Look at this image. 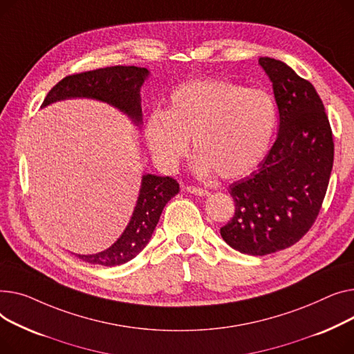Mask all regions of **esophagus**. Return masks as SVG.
Returning a JSON list of instances; mask_svg holds the SVG:
<instances>
[{
  "mask_svg": "<svg viewBox=\"0 0 354 354\" xmlns=\"http://www.w3.org/2000/svg\"><path fill=\"white\" fill-rule=\"evenodd\" d=\"M187 192L189 193H192V194H194V196H201V197H204V196H209L210 193L207 192V190H204V189H200V187H194V185H189L185 189Z\"/></svg>",
  "mask_w": 354,
  "mask_h": 354,
  "instance_id": "obj_1",
  "label": "esophagus"
}]
</instances>
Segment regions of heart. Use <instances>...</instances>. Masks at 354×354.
Masks as SVG:
<instances>
[{
	"mask_svg": "<svg viewBox=\"0 0 354 354\" xmlns=\"http://www.w3.org/2000/svg\"><path fill=\"white\" fill-rule=\"evenodd\" d=\"M277 126V106L267 91L225 80L190 81L176 88L167 111H154L144 127L153 160L174 169L193 138L200 174L240 178L263 160Z\"/></svg>",
	"mask_w": 354,
	"mask_h": 354,
	"instance_id": "b5f03b06",
	"label": "heart"
}]
</instances>
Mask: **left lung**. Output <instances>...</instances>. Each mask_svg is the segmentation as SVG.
<instances>
[{
    "label": "left lung",
    "mask_w": 354,
    "mask_h": 354,
    "mask_svg": "<svg viewBox=\"0 0 354 354\" xmlns=\"http://www.w3.org/2000/svg\"><path fill=\"white\" fill-rule=\"evenodd\" d=\"M279 107V134L259 170L228 187L236 212L220 228L234 250L266 256L293 245L315 224L333 169L335 142L323 101L284 62L260 57Z\"/></svg>",
    "instance_id": "obj_1"
}]
</instances>
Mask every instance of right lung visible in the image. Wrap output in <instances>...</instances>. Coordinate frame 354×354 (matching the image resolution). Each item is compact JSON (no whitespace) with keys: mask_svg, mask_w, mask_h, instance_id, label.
I'll list each match as a JSON object with an SVG mask.
<instances>
[{"mask_svg":"<svg viewBox=\"0 0 354 354\" xmlns=\"http://www.w3.org/2000/svg\"><path fill=\"white\" fill-rule=\"evenodd\" d=\"M149 70L134 66H114L78 73L62 78L47 94L43 107L66 98H93L118 109L140 126V90ZM180 192L178 183L171 177L145 174L134 213L120 239L97 254H77L82 261L101 266H120L133 260L151 239L162 209Z\"/></svg>","mask_w":354,"mask_h":354,"instance_id":"1","label":"right lung"}]
</instances>
